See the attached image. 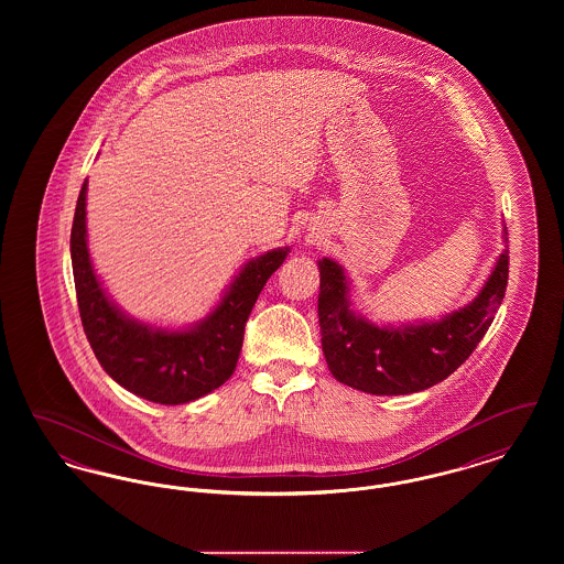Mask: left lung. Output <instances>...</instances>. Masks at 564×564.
Returning <instances> with one entry per match:
<instances>
[{"mask_svg":"<svg viewBox=\"0 0 564 564\" xmlns=\"http://www.w3.org/2000/svg\"><path fill=\"white\" fill-rule=\"evenodd\" d=\"M503 251L469 304L437 322L376 325L352 311L345 269L319 260V325L325 361L334 378L372 395L425 391L455 372L478 347L499 311L510 272L508 230Z\"/></svg>","mask_w":564,"mask_h":564,"instance_id":"8db88e82","label":"left lung"}]
</instances>
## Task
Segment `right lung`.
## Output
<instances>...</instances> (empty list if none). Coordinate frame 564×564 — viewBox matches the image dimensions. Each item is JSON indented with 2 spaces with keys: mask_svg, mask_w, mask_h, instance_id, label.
Wrapping results in <instances>:
<instances>
[{
  "mask_svg": "<svg viewBox=\"0 0 564 564\" xmlns=\"http://www.w3.org/2000/svg\"><path fill=\"white\" fill-rule=\"evenodd\" d=\"M86 189L88 182L82 184L69 242L84 334L101 368L148 402L177 405L212 393L235 372L245 323L290 247L270 249L245 262L217 306L200 322L182 329L137 322L106 294L93 269L86 239Z\"/></svg>",
  "mask_w": 564,
  "mask_h": 564,
  "instance_id": "right-lung-1",
  "label": "right lung"
}]
</instances>
